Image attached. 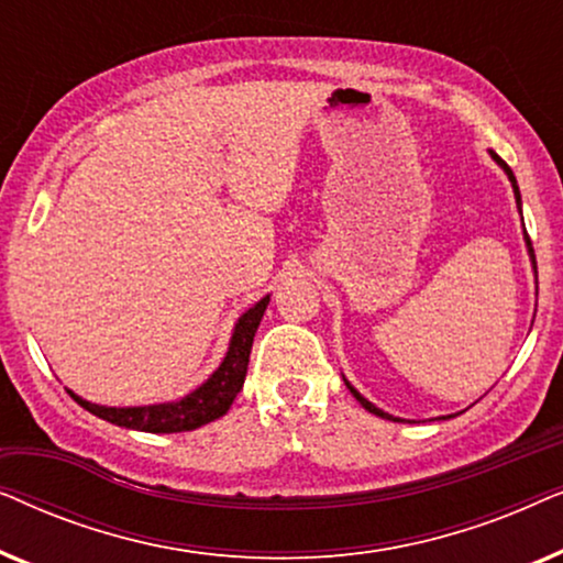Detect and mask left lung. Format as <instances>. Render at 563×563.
Segmentation results:
<instances>
[{"label": "left lung", "mask_w": 563, "mask_h": 563, "mask_svg": "<svg viewBox=\"0 0 563 563\" xmlns=\"http://www.w3.org/2000/svg\"><path fill=\"white\" fill-rule=\"evenodd\" d=\"M492 158H495V161H497V164L505 168V174H507V176H510V181H512V189H515V199H518V207H520V189H518V181H515V174H512V168H510V166H507V164H505V161L497 156V153H492ZM526 241H528V251H530V256H533V243H530V235H528V233H526ZM533 264H536V256H533ZM345 387H349V389H351V395L358 399V402H361V407H364V410H368V412H372V415H376V418H387V420L402 422V420H399V418H391V415H387V412H382V410H379V407H374L372 402H368V399H364V397H361V395H358V391H356V389H353L349 382H345Z\"/></svg>", "instance_id": "1"}]
</instances>
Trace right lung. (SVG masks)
<instances>
[{"instance_id":"1","label":"right lung","mask_w":563,"mask_h":563,"mask_svg":"<svg viewBox=\"0 0 563 563\" xmlns=\"http://www.w3.org/2000/svg\"><path fill=\"white\" fill-rule=\"evenodd\" d=\"M266 305L268 297H264L261 302L253 305L249 312L241 314L225 361H222L218 372H214L202 387L179 399V402L148 407H102L76 397L74 391H68V395H71L84 410L97 415V418L114 422V426L120 428L143 430V433H184V430L207 426V422L222 418V415L230 410V405H233L238 391L243 389L245 372H249L253 335H256L258 322L264 318Z\"/></svg>"}]
</instances>
